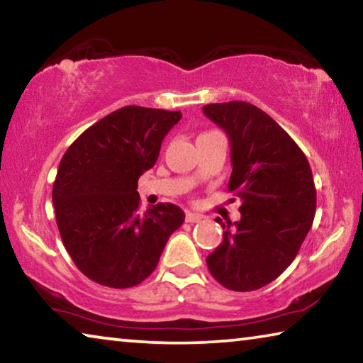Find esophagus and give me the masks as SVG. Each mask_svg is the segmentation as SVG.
I'll list each match as a JSON object with an SVG mask.
<instances>
[{
  "mask_svg": "<svg viewBox=\"0 0 363 363\" xmlns=\"http://www.w3.org/2000/svg\"><path fill=\"white\" fill-rule=\"evenodd\" d=\"M186 220H187V223H199V220H201V216H200V214H196V213L187 211L186 213Z\"/></svg>",
  "mask_w": 363,
  "mask_h": 363,
  "instance_id": "1",
  "label": "esophagus"
}]
</instances>
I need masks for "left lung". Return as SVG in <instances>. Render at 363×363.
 <instances>
[{"instance_id": "obj_1", "label": "left lung", "mask_w": 363, "mask_h": 363, "mask_svg": "<svg viewBox=\"0 0 363 363\" xmlns=\"http://www.w3.org/2000/svg\"><path fill=\"white\" fill-rule=\"evenodd\" d=\"M203 113L230 139L229 192L242 200L233 225L216 218L224 240L208 269L229 290H259L290 266L314 223L312 169L290 134L253 104H208Z\"/></svg>"}]
</instances>
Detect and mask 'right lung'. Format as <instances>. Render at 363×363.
<instances>
[{"mask_svg":"<svg viewBox=\"0 0 363 363\" xmlns=\"http://www.w3.org/2000/svg\"><path fill=\"white\" fill-rule=\"evenodd\" d=\"M181 110L126 106L89 126L60 160L52 186L64 247L86 277L130 288L155 270L186 214L173 203L139 213L138 179L155 164Z\"/></svg>","mask_w":363,"mask_h":363,"instance_id":"obj_1","label":"right lung"}]
</instances>
